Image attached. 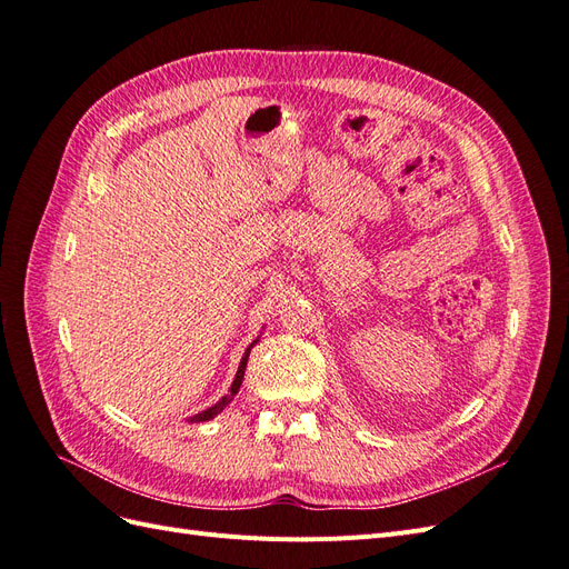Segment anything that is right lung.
<instances>
[{"label": "right lung", "mask_w": 569, "mask_h": 569, "mask_svg": "<svg viewBox=\"0 0 569 569\" xmlns=\"http://www.w3.org/2000/svg\"><path fill=\"white\" fill-rule=\"evenodd\" d=\"M258 341V339H256ZM256 341L251 343V347L244 351V356H242V360H239V368H237V375H234V380H232V387H230V391L222 396V399L216 403V406H211V408H206V410H201V412H197V416H192L189 418V422H206V420H213L218 412H222V408H228V403L234 399V393L239 391V387H242V380H244V370H247V360H249V353H251V349L256 347Z\"/></svg>", "instance_id": "right-lung-1"}]
</instances>
